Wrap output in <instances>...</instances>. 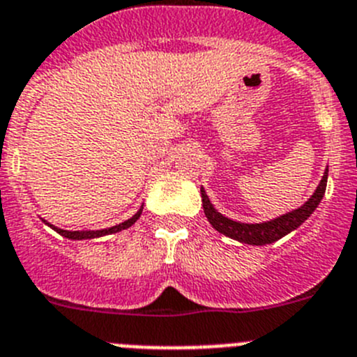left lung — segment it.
<instances>
[{
  "label": "left lung",
  "mask_w": 357,
  "mask_h": 357,
  "mask_svg": "<svg viewBox=\"0 0 357 357\" xmlns=\"http://www.w3.org/2000/svg\"><path fill=\"white\" fill-rule=\"evenodd\" d=\"M327 172L321 176L320 184H318L317 191L313 193V197L305 202L304 206L298 207L296 211H291V213L284 214V216L277 218V220H272V222L266 223H239L232 222L229 218L222 216L213 207L211 200L207 198L206 191L200 189L202 193V204H204V213H206L207 220H209L211 225L222 232V234L229 236V238L236 239L239 243H247V245H268V243H273L277 239L284 238L286 234H289L291 230H295L296 227H301L302 223L307 220L313 211L317 209L320 200L324 198V193H326L327 188Z\"/></svg>",
  "instance_id": "left-lung-1"
}]
</instances>
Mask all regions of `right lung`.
<instances>
[{
  "label": "right lung",
  "mask_w": 357,
  "mask_h": 357,
  "mask_svg": "<svg viewBox=\"0 0 357 357\" xmlns=\"http://www.w3.org/2000/svg\"><path fill=\"white\" fill-rule=\"evenodd\" d=\"M141 213H143V209H139V213H135L134 216L130 218V220H127V222L119 223V225L116 227H110V229H103V230H89V232H78V230H75V232H71V230H62V229H56V227H52L53 230H56L59 234L64 236V238L68 239H91V238H100V236H107V234H114V232H119V230H125L128 229V227L132 225V223L137 222V218L141 216Z\"/></svg>",
  "instance_id": "1"
}]
</instances>
